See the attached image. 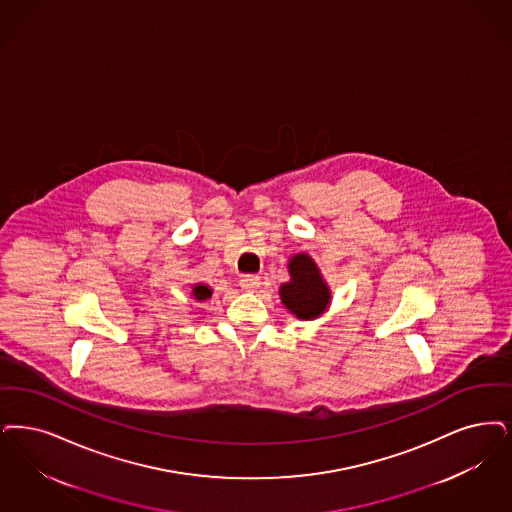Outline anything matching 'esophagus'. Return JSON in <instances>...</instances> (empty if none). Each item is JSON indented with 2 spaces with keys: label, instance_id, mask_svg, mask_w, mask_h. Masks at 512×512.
Returning <instances> with one entry per match:
<instances>
[{
  "label": "esophagus",
  "instance_id": "34e87169",
  "mask_svg": "<svg viewBox=\"0 0 512 512\" xmlns=\"http://www.w3.org/2000/svg\"><path fill=\"white\" fill-rule=\"evenodd\" d=\"M259 286H261V278L255 274H246L240 278V287L244 291H255V289H259Z\"/></svg>",
  "mask_w": 512,
  "mask_h": 512
}]
</instances>
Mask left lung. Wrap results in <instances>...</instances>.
<instances>
[{"label":"left lung","instance_id":"1","mask_svg":"<svg viewBox=\"0 0 512 512\" xmlns=\"http://www.w3.org/2000/svg\"><path fill=\"white\" fill-rule=\"evenodd\" d=\"M289 280L280 286L282 305L299 320H316L331 305V289L308 253L291 255Z\"/></svg>","mask_w":512,"mask_h":512}]
</instances>
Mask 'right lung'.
<instances>
[{"instance_id": "1", "label": "right lung", "mask_w": 512, "mask_h": 512, "mask_svg": "<svg viewBox=\"0 0 512 512\" xmlns=\"http://www.w3.org/2000/svg\"><path fill=\"white\" fill-rule=\"evenodd\" d=\"M192 291H190V297L194 299V301H198V303H204L207 299H211V295H213V289L211 286H207V284H202V282H198V284H192Z\"/></svg>"}]
</instances>
